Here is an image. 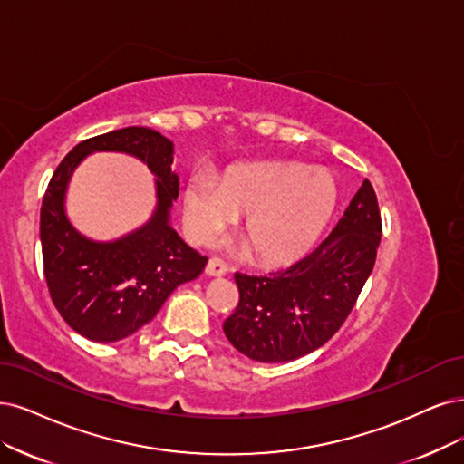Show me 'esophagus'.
Listing matches in <instances>:
<instances>
[{
    "label": "esophagus",
    "mask_w": 464,
    "mask_h": 464,
    "mask_svg": "<svg viewBox=\"0 0 464 464\" xmlns=\"http://www.w3.org/2000/svg\"><path fill=\"white\" fill-rule=\"evenodd\" d=\"M204 271H206V276H208V277H223V276H227L229 269L221 260L212 258L208 264H206Z\"/></svg>",
    "instance_id": "obj_1"
}]
</instances>
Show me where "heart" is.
I'll return each instance as SVG.
<instances>
[{
	"label": "heart",
	"instance_id": "obj_1",
	"mask_svg": "<svg viewBox=\"0 0 464 464\" xmlns=\"http://www.w3.org/2000/svg\"><path fill=\"white\" fill-rule=\"evenodd\" d=\"M333 178L298 164H246L221 181L210 174L191 179L183 218L195 243H208L238 214H246L245 237L256 258L288 264L310 250L336 210Z\"/></svg>",
	"mask_w": 464,
	"mask_h": 464
}]
</instances>
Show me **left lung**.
Returning a JSON list of instances; mask_svg holds the SVG:
<instances>
[{"label": "left lung", "instance_id": "1", "mask_svg": "<svg viewBox=\"0 0 464 464\" xmlns=\"http://www.w3.org/2000/svg\"><path fill=\"white\" fill-rule=\"evenodd\" d=\"M382 223L369 179L333 233L302 260L267 277L237 273L238 305L223 323L231 344L260 363L293 362L329 342L369 279Z\"/></svg>", "mask_w": 464, "mask_h": 464}]
</instances>
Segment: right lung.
Segmentation results:
<instances>
[{
  "mask_svg": "<svg viewBox=\"0 0 464 464\" xmlns=\"http://www.w3.org/2000/svg\"><path fill=\"white\" fill-rule=\"evenodd\" d=\"M93 151H122L155 176L151 218L112 242H95L67 219L65 191L73 169ZM174 143L157 130L130 126L78 143L51 178L40 214V241L51 300L71 327L93 342H118L159 314L174 290L197 279L206 260L171 227L179 176Z\"/></svg>",
  "mask_w": 464,
  "mask_h": 464,
  "instance_id": "1",
  "label": "right lung"
}]
</instances>
